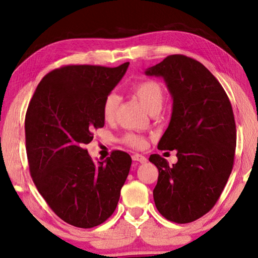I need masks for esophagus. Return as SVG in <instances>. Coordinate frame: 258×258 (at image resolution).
Masks as SVG:
<instances>
[{
	"mask_svg": "<svg viewBox=\"0 0 258 258\" xmlns=\"http://www.w3.org/2000/svg\"><path fill=\"white\" fill-rule=\"evenodd\" d=\"M132 159H133L134 161H139V163H141V164H145L146 161H147L146 157L142 156V155H140V154H134V155L132 156Z\"/></svg>",
	"mask_w": 258,
	"mask_h": 258,
	"instance_id": "34e87169",
	"label": "esophagus"
}]
</instances>
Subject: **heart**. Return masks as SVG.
Listing matches in <instances>:
<instances>
[{
	"label": "heart",
	"instance_id": "b5f03b06",
	"mask_svg": "<svg viewBox=\"0 0 258 258\" xmlns=\"http://www.w3.org/2000/svg\"><path fill=\"white\" fill-rule=\"evenodd\" d=\"M133 93L140 103L145 107L148 112L160 110L164 102V90L158 83L155 81H143L133 87ZM119 106V97L116 93H109L103 101L102 113L106 120H111L116 116L117 109ZM126 145L134 148H142L146 141L137 134H126L124 138Z\"/></svg>",
	"mask_w": 258,
	"mask_h": 258
}]
</instances>
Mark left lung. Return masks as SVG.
I'll use <instances>...</instances> for the list:
<instances>
[{
	"label": "left lung",
	"instance_id": "1",
	"mask_svg": "<svg viewBox=\"0 0 258 258\" xmlns=\"http://www.w3.org/2000/svg\"><path fill=\"white\" fill-rule=\"evenodd\" d=\"M164 78L173 99L167 130L159 150H176L169 166L159 155L149 160L158 168L155 205L168 221L190 223L216 204L232 171L237 131L231 102L215 76L199 61L168 55L145 72Z\"/></svg>",
	"mask_w": 258,
	"mask_h": 258
}]
</instances>
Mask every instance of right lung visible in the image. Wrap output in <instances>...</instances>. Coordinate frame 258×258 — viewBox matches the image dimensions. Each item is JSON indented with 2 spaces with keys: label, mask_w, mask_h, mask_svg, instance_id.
Segmentation results:
<instances>
[{
  "label": "right lung",
  "mask_w": 258,
  "mask_h": 258,
  "mask_svg": "<svg viewBox=\"0 0 258 258\" xmlns=\"http://www.w3.org/2000/svg\"><path fill=\"white\" fill-rule=\"evenodd\" d=\"M72 64L42 78L26 112V150L37 190L61 220L100 225L115 212L132 158L115 150L94 161L84 146L103 127V101L127 71Z\"/></svg>",
  "instance_id": "right-lung-1"
}]
</instances>
